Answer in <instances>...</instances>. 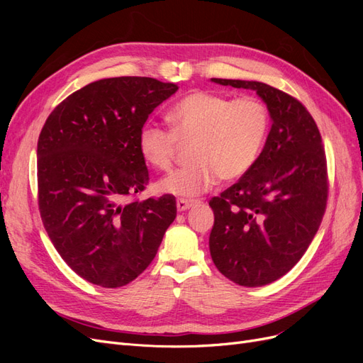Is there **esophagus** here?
Segmentation results:
<instances>
[{"label":"esophagus","instance_id":"1","mask_svg":"<svg viewBox=\"0 0 363 363\" xmlns=\"http://www.w3.org/2000/svg\"><path fill=\"white\" fill-rule=\"evenodd\" d=\"M195 201L194 200H184V199H179L177 200V211L179 212H184V211H188V208H191L192 207V204H194Z\"/></svg>","mask_w":363,"mask_h":363}]
</instances>
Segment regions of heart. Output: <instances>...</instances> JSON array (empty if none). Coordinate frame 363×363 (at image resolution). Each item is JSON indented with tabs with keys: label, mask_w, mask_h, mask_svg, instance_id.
Returning <instances> with one entry per match:
<instances>
[{
	"label": "heart",
	"mask_w": 363,
	"mask_h": 363,
	"mask_svg": "<svg viewBox=\"0 0 363 363\" xmlns=\"http://www.w3.org/2000/svg\"><path fill=\"white\" fill-rule=\"evenodd\" d=\"M171 128L147 121L138 135L140 157L151 168L168 171L179 140H194L188 167L169 174L159 191L177 196H196L212 189L221 177L233 182L257 162L265 145L271 115L257 96L233 100L223 94L196 91L175 103L167 115Z\"/></svg>",
	"instance_id": "b5f03b06"
}]
</instances>
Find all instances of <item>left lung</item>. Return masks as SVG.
Wrapping results in <instances>:
<instances>
[{
  "label": "left lung",
  "instance_id": "obj_1",
  "mask_svg": "<svg viewBox=\"0 0 363 363\" xmlns=\"http://www.w3.org/2000/svg\"><path fill=\"white\" fill-rule=\"evenodd\" d=\"M212 82L256 91L269 108L272 125L255 167L208 201L215 267L240 286H263L295 267L320 228L328 195L325 151L296 98L260 82Z\"/></svg>",
  "mask_w": 363,
  "mask_h": 363
}]
</instances>
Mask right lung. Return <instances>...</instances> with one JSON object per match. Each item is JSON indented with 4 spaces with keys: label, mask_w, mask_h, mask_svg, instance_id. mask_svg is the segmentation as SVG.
Instances as JSON below:
<instances>
[{
    "label": "right lung",
    "mask_w": 363,
    "mask_h": 363,
    "mask_svg": "<svg viewBox=\"0 0 363 363\" xmlns=\"http://www.w3.org/2000/svg\"><path fill=\"white\" fill-rule=\"evenodd\" d=\"M179 86L115 77L82 87L48 116L38 140L43 227L68 267L89 283L119 288L156 257L177 215L172 195L131 200L148 184L140 127Z\"/></svg>",
    "instance_id": "add662e5"
}]
</instances>
